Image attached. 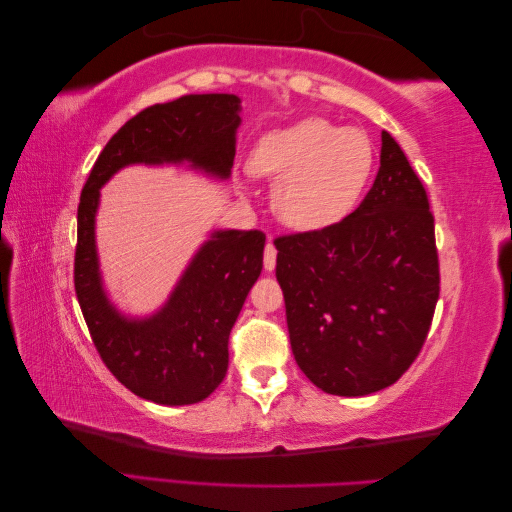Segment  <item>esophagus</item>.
I'll return each instance as SVG.
<instances>
[{"instance_id":"obj_1","label":"esophagus","mask_w":512,"mask_h":512,"mask_svg":"<svg viewBox=\"0 0 512 512\" xmlns=\"http://www.w3.org/2000/svg\"><path fill=\"white\" fill-rule=\"evenodd\" d=\"M274 267H276V247H274V243H271V238H269L267 245H265V269L271 271Z\"/></svg>"}]
</instances>
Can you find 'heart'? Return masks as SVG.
Returning a JSON list of instances; mask_svg holds the SVG:
<instances>
[{"label":"heart","instance_id":"heart-1","mask_svg":"<svg viewBox=\"0 0 512 512\" xmlns=\"http://www.w3.org/2000/svg\"><path fill=\"white\" fill-rule=\"evenodd\" d=\"M373 161L367 132L309 117L265 134L249 156V168L276 181L271 201L280 221L314 232L353 210Z\"/></svg>","mask_w":512,"mask_h":512}]
</instances>
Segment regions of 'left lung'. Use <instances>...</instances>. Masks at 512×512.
Masks as SVG:
<instances>
[{"mask_svg": "<svg viewBox=\"0 0 512 512\" xmlns=\"http://www.w3.org/2000/svg\"><path fill=\"white\" fill-rule=\"evenodd\" d=\"M274 245L300 371L347 398L398 382L429 336L440 260L429 196L391 134L356 212Z\"/></svg>", "mask_w": 512, "mask_h": 512, "instance_id": "obj_1", "label": "left lung"}]
</instances>
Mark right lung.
<instances>
[{"label": "right lung", "instance_id": "1", "mask_svg": "<svg viewBox=\"0 0 512 512\" xmlns=\"http://www.w3.org/2000/svg\"><path fill=\"white\" fill-rule=\"evenodd\" d=\"M236 95H185L141 110L106 143L81 190L75 291L103 364L143 400L183 406L205 400L223 382L229 331L263 269L265 234L214 232L161 311L128 320L101 287L95 247L99 190L132 163H183L227 179L241 123Z\"/></svg>", "mask_w": 512, "mask_h": 512}]
</instances>
